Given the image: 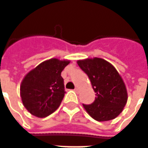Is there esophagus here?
<instances>
[{
    "label": "esophagus",
    "instance_id": "34e87169",
    "mask_svg": "<svg viewBox=\"0 0 148 148\" xmlns=\"http://www.w3.org/2000/svg\"><path fill=\"white\" fill-rule=\"evenodd\" d=\"M74 91H75V92H77V91H78V89H77V87H76V88H75V89H74Z\"/></svg>",
    "mask_w": 148,
    "mask_h": 148
}]
</instances>
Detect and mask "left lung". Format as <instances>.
<instances>
[{
  "mask_svg": "<svg viewBox=\"0 0 148 148\" xmlns=\"http://www.w3.org/2000/svg\"><path fill=\"white\" fill-rule=\"evenodd\" d=\"M79 67L88 75L95 101L83 105L90 116L97 121H108L118 116L127 101V92L122 77L112 65L101 58L77 60Z\"/></svg>",
  "mask_w": 148,
  "mask_h": 148,
  "instance_id": "1",
  "label": "left lung"
}]
</instances>
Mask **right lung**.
Segmentation results:
<instances>
[{
  "label": "right lung",
  "instance_id": "obj_1",
  "mask_svg": "<svg viewBox=\"0 0 148 148\" xmlns=\"http://www.w3.org/2000/svg\"><path fill=\"white\" fill-rule=\"evenodd\" d=\"M70 62V60L51 58L25 75L21 84V97L31 114L46 117L59 107L66 93L61 73Z\"/></svg>",
  "mask_w": 148,
  "mask_h": 148
}]
</instances>
